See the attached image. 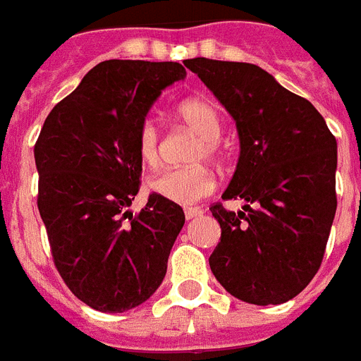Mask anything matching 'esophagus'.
<instances>
[{"instance_id":"esophagus-1","label":"esophagus","mask_w":361,"mask_h":361,"mask_svg":"<svg viewBox=\"0 0 361 361\" xmlns=\"http://www.w3.org/2000/svg\"><path fill=\"white\" fill-rule=\"evenodd\" d=\"M201 214H203V209H201V207H186V209H184V216H186L188 220L197 218V216Z\"/></svg>"}]
</instances>
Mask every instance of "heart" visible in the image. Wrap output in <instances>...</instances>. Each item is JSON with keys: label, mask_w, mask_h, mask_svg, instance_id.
Here are the masks:
<instances>
[{"label": "heart", "mask_w": 361, "mask_h": 361, "mask_svg": "<svg viewBox=\"0 0 361 361\" xmlns=\"http://www.w3.org/2000/svg\"><path fill=\"white\" fill-rule=\"evenodd\" d=\"M178 117L201 135L195 157L214 158L220 154L221 115L214 104L204 99L184 100L177 109ZM135 147L141 162L157 166L160 162V128L152 119H145L135 134ZM151 192L175 204H192L214 192L216 175L207 166L175 167L158 173L149 183Z\"/></svg>", "instance_id": "heart-1"}]
</instances>
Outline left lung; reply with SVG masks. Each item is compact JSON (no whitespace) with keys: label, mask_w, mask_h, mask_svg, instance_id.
<instances>
[{"label":"left lung","mask_w":361,"mask_h":361,"mask_svg":"<svg viewBox=\"0 0 361 361\" xmlns=\"http://www.w3.org/2000/svg\"><path fill=\"white\" fill-rule=\"evenodd\" d=\"M235 119L240 157L216 203L221 227L209 264L221 287L255 305L283 304L321 267L336 216L337 141L310 100L281 87L252 63L184 61Z\"/></svg>","instance_id":"left-lung-1"}]
</instances>
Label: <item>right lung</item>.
Listing matches in <instances>:
<instances>
[{
	"instance_id": "right-lung-1",
	"label": "right lung",
	"mask_w": 361,
	"mask_h": 361,
	"mask_svg": "<svg viewBox=\"0 0 361 361\" xmlns=\"http://www.w3.org/2000/svg\"><path fill=\"white\" fill-rule=\"evenodd\" d=\"M180 63L109 59L46 117L35 143L40 218L66 287L102 313L143 304L160 287L184 226L178 204L151 194L140 214L137 128Z\"/></svg>"
}]
</instances>
